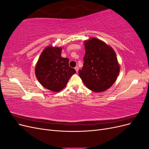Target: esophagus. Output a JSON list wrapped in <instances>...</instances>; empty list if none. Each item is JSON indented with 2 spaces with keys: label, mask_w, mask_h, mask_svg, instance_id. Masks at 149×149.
<instances>
[{
  "label": "esophagus",
  "mask_w": 149,
  "mask_h": 149,
  "mask_svg": "<svg viewBox=\"0 0 149 149\" xmlns=\"http://www.w3.org/2000/svg\"><path fill=\"white\" fill-rule=\"evenodd\" d=\"M74 69H75V70L76 71V72H78V70H79V67H78V66H76V67L74 68Z\"/></svg>",
  "instance_id": "obj_1"
}]
</instances>
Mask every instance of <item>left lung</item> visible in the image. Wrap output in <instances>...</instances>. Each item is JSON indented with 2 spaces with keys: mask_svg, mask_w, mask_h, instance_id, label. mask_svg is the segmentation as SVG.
Here are the masks:
<instances>
[{
  "mask_svg": "<svg viewBox=\"0 0 149 149\" xmlns=\"http://www.w3.org/2000/svg\"><path fill=\"white\" fill-rule=\"evenodd\" d=\"M83 66L79 75L84 84L94 92H102L114 83L120 71L116 54L101 40L91 38L84 42Z\"/></svg>",
  "mask_w": 149,
  "mask_h": 149,
  "instance_id": "8db88e82",
  "label": "left lung"
}]
</instances>
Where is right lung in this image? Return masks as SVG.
Wrapping results in <instances>:
<instances>
[{
  "label": "right lung",
  "mask_w": 149,
  "mask_h": 149,
  "mask_svg": "<svg viewBox=\"0 0 149 149\" xmlns=\"http://www.w3.org/2000/svg\"><path fill=\"white\" fill-rule=\"evenodd\" d=\"M61 47H47L40 55L35 66V75L43 87L59 92L67 84L76 70L69 66V59L61 56Z\"/></svg>",
  "instance_id": "1"
}]
</instances>
